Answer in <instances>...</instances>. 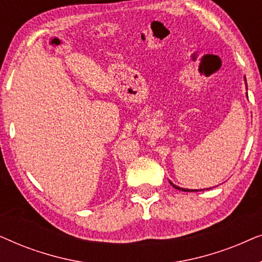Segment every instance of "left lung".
Here are the masks:
<instances>
[{"instance_id": "1", "label": "left lung", "mask_w": 262, "mask_h": 262, "mask_svg": "<svg viewBox=\"0 0 262 262\" xmlns=\"http://www.w3.org/2000/svg\"><path fill=\"white\" fill-rule=\"evenodd\" d=\"M170 185H173L170 182ZM173 187L174 188H177V189H180V191H184V192H198L199 189H186V188H180V187H178V186H175V185H173ZM207 189H210V188H207ZM200 191H203V189H200Z\"/></svg>"}]
</instances>
